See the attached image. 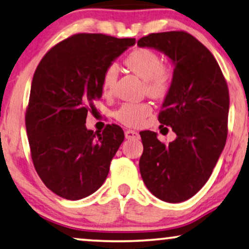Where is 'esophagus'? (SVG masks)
Listing matches in <instances>:
<instances>
[{
    "mask_svg": "<svg viewBox=\"0 0 249 249\" xmlns=\"http://www.w3.org/2000/svg\"><path fill=\"white\" fill-rule=\"evenodd\" d=\"M124 136L127 139H138L139 138L138 132H136L135 130H130V129L124 131Z\"/></svg>",
    "mask_w": 249,
    "mask_h": 249,
    "instance_id": "obj_1",
    "label": "esophagus"
}]
</instances>
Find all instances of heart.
I'll use <instances>...</instances> for the list:
<instances>
[{
    "label": "heart",
    "instance_id": "obj_1",
    "mask_svg": "<svg viewBox=\"0 0 249 249\" xmlns=\"http://www.w3.org/2000/svg\"><path fill=\"white\" fill-rule=\"evenodd\" d=\"M125 64L130 70L144 79L146 93L151 97L160 98L169 93L175 79V70L171 64L162 62V57L154 50L138 47L125 57ZM118 79V67L110 63L102 76V88L105 94L113 90ZM152 112L149 103H124L115 112V118L127 125L141 124Z\"/></svg>",
    "mask_w": 249,
    "mask_h": 249
}]
</instances>
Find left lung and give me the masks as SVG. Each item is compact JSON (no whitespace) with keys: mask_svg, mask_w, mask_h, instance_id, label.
Instances as JSON below:
<instances>
[{"mask_svg":"<svg viewBox=\"0 0 249 249\" xmlns=\"http://www.w3.org/2000/svg\"><path fill=\"white\" fill-rule=\"evenodd\" d=\"M137 45L161 51L175 64V79L159 121L161 128L171 127L177 138L166 145L156 132L142 131L144 151L139 170L153 195L180 203L205 185L223 151L229 89L213 54L188 33L149 34Z\"/></svg>","mask_w":249,"mask_h":249,"instance_id":"obj_1","label":"left lung"}]
</instances>
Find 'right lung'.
I'll use <instances>...</instances> for the list:
<instances>
[{
  "label": "right lung",
  "instance_id": "right-lung-1",
  "mask_svg": "<svg viewBox=\"0 0 249 249\" xmlns=\"http://www.w3.org/2000/svg\"><path fill=\"white\" fill-rule=\"evenodd\" d=\"M135 38L76 34L53 46L33 77L26 130L39 178L62 198L77 200L96 192L124 139L121 127L88 130L86 118L102 97V76Z\"/></svg>",
  "mask_w": 249,
  "mask_h": 249
}]
</instances>
